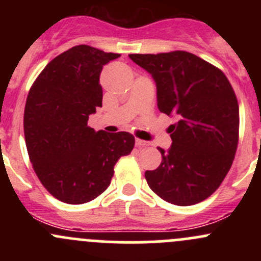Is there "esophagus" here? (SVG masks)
Wrapping results in <instances>:
<instances>
[{
	"label": "esophagus",
	"mask_w": 261,
	"mask_h": 261,
	"mask_svg": "<svg viewBox=\"0 0 261 261\" xmlns=\"http://www.w3.org/2000/svg\"><path fill=\"white\" fill-rule=\"evenodd\" d=\"M136 146H139V147H141V146H147L149 145V143H147V141H144V140H140V139H136Z\"/></svg>",
	"instance_id": "1"
}]
</instances>
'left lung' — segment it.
<instances>
[{
    "mask_svg": "<svg viewBox=\"0 0 261 261\" xmlns=\"http://www.w3.org/2000/svg\"><path fill=\"white\" fill-rule=\"evenodd\" d=\"M156 83L158 109L175 116L173 144L146 170L150 189L177 206L199 203L221 186L239 144V103L225 73L192 53L130 54Z\"/></svg>",
    "mask_w": 261,
    "mask_h": 261,
    "instance_id": "left-lung-1",
    "label": "left lung"
}]
</instances>
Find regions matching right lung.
Segmentation results:
<instances>
[{
	"mask_svg": "<svg viewBox=\"0 0 261 261\" xmlns=\"http://www.w3.org/2000/svg\"><path fill=\"white\" fill-rule=\"evenodd\" d=\"M118 57L73 46L48 63L29 91L23 112L29 158L46 191L64 203H87L103 193L115 164L135 145L131 134L87 125L89 115L102 107V68Z\"/></svg>",
	"mask_w": 261,
	"mask_h": 261,
	"instance_id": "add662e5",
	"label": "right lung"
}]
</instances>
